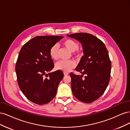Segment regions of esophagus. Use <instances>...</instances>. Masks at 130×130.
<instances>
[{
  "instance_id": "1",
  "label": "esophagus",
  "mask_w": 130,
  "mask_h": 130,
  "mask_svg": "<svg viewBox=\"0 0 130 130\" xmlns=\"http://www.w3.org/2000/svg\"><path fill=\"white\" fill-rule=\"evenodd\" d=\"M68 74H69V73L68 72H64V75H68Z\"/></svg>"
}]
</instances>
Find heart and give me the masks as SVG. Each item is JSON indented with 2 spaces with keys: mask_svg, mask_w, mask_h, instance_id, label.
Wrapping results in <instances>:
<instances>
[{
  "mask_svg": "<svg viewBox=\"0 0 130 130\" xmlns=\"http://www.w3.org/2000/svg\"><path fill=\"white\" fill-rule=\"evenodd\" d=\"M62 44L70 52H73V54L75 55V56L79 57L81 56V53L80 50H78L79 45L76 42L71 40V39H67V40H66L63 42ZM49 54L50 57L53 60H57L58 58V46L57 44H54L51 47L49 50ZM75 62L73 60H61L57 62L55 64V67L58 70H63L64 72H68L72 69L74 68L75 67Z\"/></svg>",
  "mask_w": 130,
  "mask_h": 130,
  "instance_id": "b5f03b06",
  "label": "heart"
}]
</instances>
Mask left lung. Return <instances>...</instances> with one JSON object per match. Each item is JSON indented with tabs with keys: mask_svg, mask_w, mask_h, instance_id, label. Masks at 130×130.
<instances>
[{
	"mask_svg": "<svg viewBox=\"0 0 130 130\" xmlns=\"http://www.w3.org/2000/svg\"><path fill=\"white\" fill-rule=\"evenodd\" d=\"M82 43L84 55L75 70L82 75L70 73L73 95L83 103H91L105 92L108 85L111 61L107 48L100 39L88 33L68 35ZM84 74V78L82 77Z\"/></svg>",
	"mask_w": 130,
	"mask_h": 130,
	"instance_id": "obj_1",
	"label": "left lung"
}]
</instances>
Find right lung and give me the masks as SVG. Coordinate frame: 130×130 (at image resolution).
Here are the masks:
<instances>
[{
  "instance_id": "obj_1",
  "label": "right lung",
  "mask_w": 130,
  "mask_h": 130,
  "mask_svg": "<svg viewBox=\"0 0 130 130\" xmlns=\"http://www.w3.org/2000/svg\"><path fill=\"white\" fill-rule=\"evenodd\" d=\"M62 38L36 36L23 45L19 52L15 67L18 84L27 99L35 104L44 105L52 101L63 78L61 70L46 74L54 67L50 49Z\"/></svg>"
}]
</instances>
